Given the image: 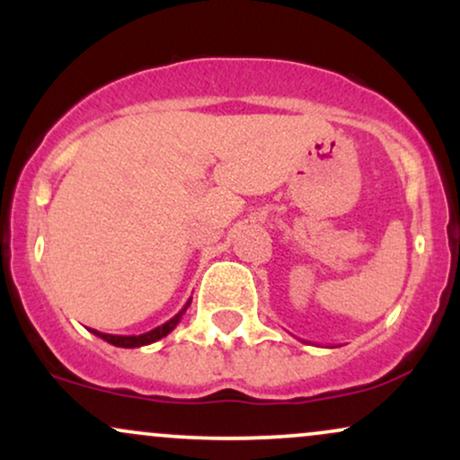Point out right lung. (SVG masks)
I'll list each match as a JSON object with an SVG mask.
<instances>
[{
	"label": "right lung",
	"instance_id": "1",
	"mask_svg": "<svg viewBox=\"0 0 460 460\" xmlns=\"http://www.w3.org/2000/svg\"><path fill=\"white\" fill-rule=\"evenodd\" d=\"M190 307V300L186 303V307L179 311L177 315H172L171 320L164 322L162 326H155V329L149 331V332H142V335H110V332H99L91 329V332H94L97 337H102L103 341H108V344L112 346H119V348H140V346H146V344H153V341L162 340V337H166L168 332H171L175 326L181 322L183 314H186V309Z\"/></svg>",
	"mask_w": 460,
	"mask_h": 460
}]
</instances>
